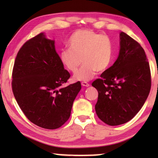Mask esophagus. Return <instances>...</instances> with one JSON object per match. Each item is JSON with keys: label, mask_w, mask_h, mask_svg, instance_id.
Returning <instances> with one entry per match:
<instances>
[{"label": "esophagus", "mask_w": 158, "mask_h": 158, "mask_svg": "<svg viewBox=\"0 0 158 158\" xmlns=\"http://www.w3.org/2000/svg\"><path fill=\"white\" fill-rule=\"evenodd\" d=\"M81 85H83V86H85V87H89L90 86V84H89V83H87L85 81L81 82Z\"/></svg>", "instance_id": "34e87169"}]
</instances>
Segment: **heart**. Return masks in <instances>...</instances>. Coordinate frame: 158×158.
I'll return each instance as SVG.
<instances>
[{
	"mask_svg": "<svg viewBox=\"0 0 158 158\" xmlns=\"http://www.w3.org/2000/svg\"><path fill=\"white\" fill-rule=\"evenodd\" d=\"M68 49L60 53L63 65L72 73L78 70L74 76L76 81H89L97 72L109 68L114 54L113 42L109 36L91 30H78L71 35L67 44Z\"/></svg>",
	"mask_w": 158,
	"mask_h": 158,
	"instance_id": "heart-1",
	"label": "heart"
}]
</instances>
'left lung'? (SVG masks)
<instances>
[{"mask_svg": "<svg viewBox=\"0 0 158 158\" xmlns=\"http://www.w3.org/2000/svg\"><path fill=\"white\" fill-rule=\"evenodd\" d=\"M100 77L92 84L98 91L95 109L99 118L111 126L130 121L144 105L151 86L150 66L143 48L121 32L118 56Z\"/></svg>", "mask_w": 158, "mask_h": 158, "instance_id": "1", "label": "left lung"}]
</instances>
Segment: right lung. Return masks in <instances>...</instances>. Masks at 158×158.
I'll use <instances>...</instances> for the list:
<instances>
[{
    "label": "right lung",
    "instance_id": "right-lung-1",
    "mask_svg": "<svg viewBox=\"0 0 158 158\" xmlns=\"http://www.w3.org/2000/svg\"><path fill=\"white\" fill-rule=\"evenodd\" d=\"M70 74L64 69L55 41L41 33L21 47L12 71V91L21 110L37 126L54 130L70 116L79 81L62 88Z\"/></svg>",
    "mask_w": 158,
    "mask_h": 158
}]
</instances>
